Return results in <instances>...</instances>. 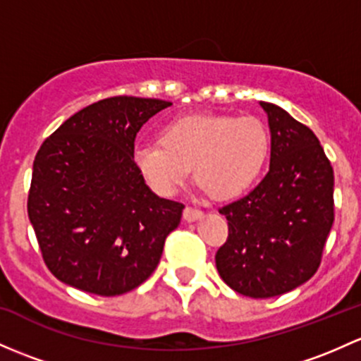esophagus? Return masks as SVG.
<instances>
[{"instance_id":"esophagus-1","label":"esophagus","mask_w":361,"mask_h":361,"mask_svg":"<svg viewBox=\"0 0 361 361\" xmlns=\"http://www.w3.org/2000/svg\"><path fill=\"white\" fill-rule=\"evenodd\" d=\"M200 216H202V211L197 209V207H190V206L185 207L183 211L185 221H195V219H199Z\"/></svg>"}]
</instances>
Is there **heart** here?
Returning <instances> with one entry per match:
<instances>
[{"label": "heart", "instance_id": "heart-1", "mask_svg": "<svg viewBox=\"0 0 361 361\" xmlns=\"http://www.w3.org/2000/svg\"><path fill=\"white\" fill-rule=\"evenodd\" d=\"M271 136L254 116H190L166 124L161 143H140L136 168L161 195H173L195 168L214 199L230 200L256 185L268 164Z\"/></svg>", "mask_w": 361, "mask_h": 361}]
</instances>
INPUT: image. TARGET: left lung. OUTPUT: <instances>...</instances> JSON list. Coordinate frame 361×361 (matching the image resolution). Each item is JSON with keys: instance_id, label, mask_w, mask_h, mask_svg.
I'll use <instances>...</instances> for the list:
<instances>
[{"instance_id": "1", "label": "left lung", "mask_w": 361, "mask_h": 361, "mask_svg": "<svg viewBox=\"0 0 361 361\" xmlns=\"http://www.w3.org/2000/svg\"><path fill=\"white\" fill-rule=\"evenodd\" d=\"M271 133L270 171L244 199L221 207L228 238L216 252L226 286L249 298L286 294L320 267L334 223V171L308 126L259 102Z\"/></svg>"}]
</instances>
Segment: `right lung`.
Returning <instances> with one entry per match:
<instances>
[{"instance_id":"add662e5","label":"right lung","mask_w":361,"mask_h":361,"mask_svg":"<svg viewBox=\"0 0 361 361\" xmlns=\"http://www.w3.org/2000/svg\"><path fill=\"white\" fill-rule=\"evenodd\" d=\"M169 105L105 98L75 112L37 150L27 212L44 263L60 282L109 298L136 289L157 268L185 206L147 187L135 138Z\"/></svg>"}]
</instances>
